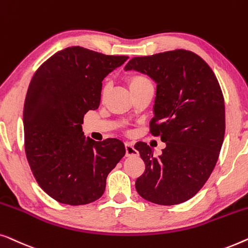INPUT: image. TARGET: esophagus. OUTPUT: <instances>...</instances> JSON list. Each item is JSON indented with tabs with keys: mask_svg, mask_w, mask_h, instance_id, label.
<instances>
[{
	"mask_svg": "<svg viewBox=\"0 0 248 248\" xmlns=\"http://www.w3.org/2000/svg\"><path fill=\"white\" fill-rule=\"evenodd\" d=\"M125 147V156H138V152L136 151V148L134 147V145L131 142H125L124 144Z\"/></svg>",
	"mask_w": 248,
	"mask_h": 248,
	"instance_id": "1",
	"label": "esophagus"
}]
</instances>
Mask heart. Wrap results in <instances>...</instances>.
<instances>
[{"label": "heart", "mask_w": 248, "mask_h": 248, "mask_svg": "<svg viewBox=\"0 0 248 248\" xmlns=\"http://www.w3.org/2000/svg\"><path fill=\"white\" fill-rule=\"evenodd\" d=\"M127 83H128L129 89H130V91L144 88V86L152 85L151 81H149V79L146 78V76L141 75V74H132L130 76H128ZM108 91H109V85H104L102 88V91H101V96H102V97L106 96Z\"/></svg>", "instance_id": "b5f03b06"}]
</instances>
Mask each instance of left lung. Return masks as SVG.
<instances>
[{"label":"left lung","mask_w":248,"mask_h":248,"mask_svg":"<svg viewBox=\"0 0 248 248\" xmlns=\"http://www.w3.org/2000/svg\"><path fill=\"white\" fill-rule=\"evenodd\" d=\"M131 69L156 83L149 127L166 144L157 157L146 142L135 145L146 165L136 190L153 203H182L204 186L219 157L225 137L220 85L200 56L184 49L134 57L124 66Z\"/></svg>","instance_id":"1"}]
</instances>
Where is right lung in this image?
<instances>
[{"instance_id":"add662e5","label":"right lung","mask_w":248,"mask_h":248,"mask_svg":"<svg viewBox=\"0 0 248 248\" xmlns=\"http://www.w3.org/2000/svg\"><path fill=\"white\" fill-rule=\"evenodd\" d=\"M128 58L68 47L31 79L23 108L27 159L39 186L61 203L88 204L102 197L108 174L125 154L119 139L85 138L82 124L100 106L104 78Z\"/></svg>"}]
</instances>
